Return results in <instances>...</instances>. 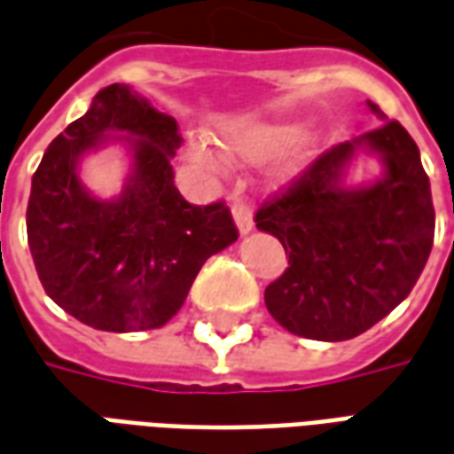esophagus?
Returning <instances> with one entry per match:
<instances>
[{
    "mask_svg": "<svg viewBox=\"0 0 454 454\" xmlns=\"http://www.w3.org/2000/svg\"><path fill=\"white\" fill-rule=\"evenodd\" d=\"M232 215L234 222H237V230L239 234H249L254 230V215L252 207H249V202L244 200V198H234L232 200Z\"/></svg>",
    "mask_w": 454,
    "mask_h": 454,
    "instance_id": "esophagus-1",
    "label": "esophagus"
}]
</instances>
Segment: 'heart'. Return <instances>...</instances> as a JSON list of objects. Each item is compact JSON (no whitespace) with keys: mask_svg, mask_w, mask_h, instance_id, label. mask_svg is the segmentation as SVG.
<instances>
[{"mask_svg":"<svg viewBox=\"0 0 454 454\" xmlns=\"http://www.w3.org/2000/svg\"><path fill=\"white\" fill-rule=\"evenodd\" d=\"M294 141L295 129L286 127V124H269V121H234V124H227L220 129L222 149L227 151L232 159L247 160V163L276 159ZM188 156L202 168L212 170L220 166L215 151L202 141H192Z\"/></svg>","mask_w":454,"mask_h":454,"instance_id":"1","label":"heart"}]
</instances>
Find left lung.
Returning <instances> with one entry per match:
<instances>
[{
	"mask_svg": "<svg viewBox=\"0 0 454 454\" xmlns=\"http://www.w3.org/2000/svg\"><path fill=\"white\" fill-rule=\"evenodd\" d=\"M359 148L376 153L385 173L347 189L344 168ZM254 222L288 254L284 276L263 291L269 313L323 342L352 340L387 317L416 286L435 234L420 151L398 121L325 151Z\"/></svg>",
	"mask_w": 454,
	"mask_h": 454,
	"instance_id": "1",
	"label": "left lung"
}]
</instances>
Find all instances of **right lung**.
I'll return each mask as SVG.
<instances>
[{
	"instance_id": "1",
	"label": "right lung",
	"mask_w": 454,
	"mask_h": 454,
	"mask_svg": "<svg viewBox=\"0 0 454 454\" xmlns=\"http://www.w3.org/2000/svg\"><path fill=\"white\" fill-rule=\"evenodd\" d=\"M109 140L128 144L132 173L117 199L99 201L77 166ZM181 141L176 119L114 82L43 153L27 207L28 249L46 294L80 323L107 333L163 327L202 263L237 242L224 202L191 205L173 185Z\"/></svg>"
}]
</instances>
